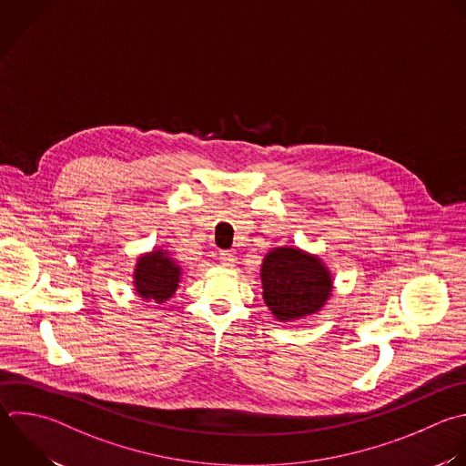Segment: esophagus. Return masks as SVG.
Here are the masks:
<instances>
[{
  "mask_svg": "<svg viewBox=\"0 0 466 466\" xmlns=\"http://www.w3.org/2000/svg\"><path fill=\"white\" fill-rule=\"evenodd\" d=\"M235 255L233 253H229V251H222L220 253V264L222 266H226V268H231V266H235Z\"/></svg>",
  "mask_w": 466,
  "mask_h": 466,
  "instance_id": "obj_1",
  "label": "esophagus"
}]
</instances>
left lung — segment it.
<instances>
[{
    "mask_svg": "<svg viewBox=\"0 0 466 466\" xmlns=\"http://www.w3.org/2000/svg\"><path fill=\"white\" fill-rule=\"evenodd\" d=\"M264 300L286 322L319 311L331 293V277L322 262L297 248H275L262 264Z\"/></svg>",
    "mask_w": 466,
    "mask_h": 466,
    "instance_id": "obj_1",
    "label": "left lung"
}]
</instances>
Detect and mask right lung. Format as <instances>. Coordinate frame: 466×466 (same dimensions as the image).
Returning <instances> with one entry per match:
<instances>
[{
    "instance_id": "add662e5",
    "label": "right lung",
    "mask_w": 466,
    "mask_h": 466,
    "mask_svg": "<svg viewBox=\"0 0 466 466\" xmlns=\"http://www.w3.org/2000/svg\"><path fill=\"white\" fill-rule=\"evenodd\" d=\"M178 282L180 268L164 249L147 253L138 258L135 269V288L142 299L164 302L173 297Z\"/></svg>"
}]
</instances>
